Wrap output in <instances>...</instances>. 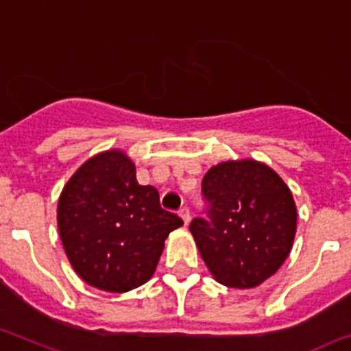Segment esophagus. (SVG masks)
<instances>
[{"instance_id": "obj_1", "label": "esophagus", "mask_w": 351, "mask_h": 351, "mask_svg": "<svg viewBox=\"0 0 351 351\" xmlns=\"http://www.w3.org/2000/svg\"><path fill=\"white\" fill-rule=\"evenodd\" d=\"M179 215H181V219L184 221V224H189V221H191V214H189L188 207H182L181 210H179Z\"/></svg>"}]
</instances>
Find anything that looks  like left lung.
<instances>
[{"mask_svg": "<svg viewBox=\"0 0 351 351\" xmlns=\"http://www.w3.org/2000/svg\"><path fill=\"white\" fill-rule=\"evenodd\" d=\"M208 221L189 224L202 259L226 287L254 289L278 271L294 243L298 208L284 179L257 160H228L202 182Z\"/></svg>", "mask_w": 351, "mask_h": 351, "instance_id": "obj_1", "label": "left lung"}]
</instances>
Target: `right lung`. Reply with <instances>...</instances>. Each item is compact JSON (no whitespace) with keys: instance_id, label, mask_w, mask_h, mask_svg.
<instances>
[{"instance_id":"right-lung-1","label":"right lung","mask_w":351,"mask_h":351,"mask_svg":"<svg viewBox=\"0 0 351 351\" xmlns=\"http://www.w3.org/2000/svg\"><path fill=\"white\" fill-rule=\"evenodd\" d=\"M179 215L160 207L153 186H141L123 149L94 154L64 184L57 228L71 266L99 291L128 292L153 276Z\"/></svg>"}]
</instances>
